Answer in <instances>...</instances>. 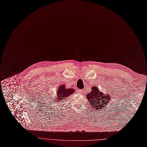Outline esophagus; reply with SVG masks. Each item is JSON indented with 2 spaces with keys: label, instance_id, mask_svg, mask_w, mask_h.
I'll use <instances>...</instances> for the list:
<instances>
[{
  "label": "esophagus",
  "instance_id": "1",
  "mask_svg": "<svg viewBox=\"0 0 147 147\" xmlns=\"http://www.w3.org/2000/svg\"><path fill=\"white\" fill-rule=\"evenodd\" d=\"M78 93H80V94H83V90H78Z\"/></svg>",
  "mask_w": 147,
  "mask_h": 147
}]
</instances>
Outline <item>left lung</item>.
<instances>
[{"label": "left lung", "instance_id": "8db88e82", "mask_svg": "<svg viewBox=\"0 0 147 147\" xmlns=\"http://www.w3.org/2000/svg\"><path fill=\"white\" fill-rule=\"evenodd\" d=\"M86 97L91 106L94 107V110H97L100 108L104 107L110 103L111 97L109 94L101 92L97 86H92L91 92L86 94Z\"/></svg>", "mask_w": 147, "mask_h": 147}]
</instances>
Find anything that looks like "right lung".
Returning a JSON list of instances; mask_svg holds the SVG:
<instances>
[{"label": "right lung", "instance_id": "right-lung-1", "mask_svg": "<svg viewBox=\"0 0 147 147\" xmlns=\"http://www.w3.org/2000/svg\"><path fill=\"white\" fill-rule=\"evenodd\" d=\"M74 91V89L72 88H66V86L64 85H60L58 86L56 97L54 99V100H55V101L57 102H59L61 100L65 99L67 97H69L70 95L73 94Z\"/></svg>", "mask_w": 147, "mask_h": 147}]
</instances>
